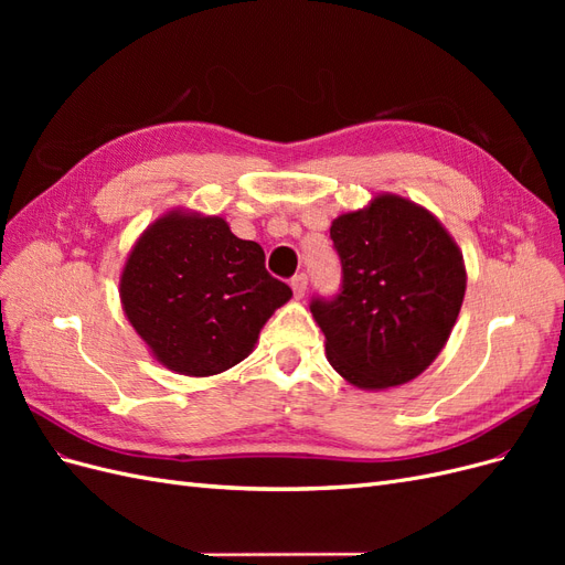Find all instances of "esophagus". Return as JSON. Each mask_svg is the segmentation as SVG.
I'll return each instance as SVG.
<instances>
[{"label":"esophagus","instance_id":"34e87169","mask_svg":"<svg viewBox=\"0 0 565 565\" xmlns=\"http://www.w3.org/2000/svg\"><path fill=\"white\" fill-rule=\"evenodd\" d=\"M292 292H295V297L297 299H301L303 295H306V287H309V276H306V273H297V276L292 278Z\"/></svg>","mask_w":565,"mask_h":565}]
</instances>
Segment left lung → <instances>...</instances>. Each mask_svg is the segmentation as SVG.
Listing matches in <instances>:
<instances>
[{"label":"left lung","instance_id":"8db88e82","mask_svg":"<svg viewBox=\"0 0 565 565\" xmlns=\"http://www.w3.org/2000/svg\"><path fill=\"white\" fill-rule=\"evenodd\" d=\"M330 237L339 292L311 299L330 365L361 388L415 380L446 347L465 299L455 241L436 216L396 195L341 214Z\"/></svg>","mask_w":565,"mask_h":565}]
</instances>
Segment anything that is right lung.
Masks as SVG:
<instances>
[{
	"label": "right lung",
	"instance_id": "right-lung-1",
	"mask_svg": "<svg viewBox=\"0 0 565 565\" xmlns=\"http://www.w3.org/2000/svg\"><path fill=\"white\" fill-rule=\"evenodd\" d=\"M264 249L218 216L167 214L131 249L119 280L125 313L162 365L191 377L249 355L292 289L266 270Z\"/></svg>",
	"mask_w": 565,
	"mask_h": 565
}]
</instances>
